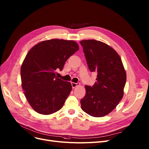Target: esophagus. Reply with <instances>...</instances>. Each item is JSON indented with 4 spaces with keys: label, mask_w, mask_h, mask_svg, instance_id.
<instances>
[{
    "label": "esophagus",
    "mask_w": 149,
    "mask_h": 149,
    "mask_svg": "<svg viewBox=\"0 0 149 149\" xmlns=\"http://www.w3.org/2000/svg\"><path fill=\"white\" fill-rule=\"evenodd\" d=\"M80 85V83H71V86H72V88H76V87H77L78 86H79Z\"/></svg>",
    "instance_id": "esophagus-1"
}]
</instances>
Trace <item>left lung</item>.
I'll use <instances>...</instances> for the list:
<instances>
[{
  "mask_svg": "<svg viewBox=\"0 0 149 149\" xmlns=\"http://www.w3.org/2000/svg\"><path fill=\"white\" fill-rule=\"evenodd\" d=\"M80 44L90 71L97 73L95 84L85 86L81 109L92 116H104L115 109L123 97L126 71L120 55L110 45L94 39L81 40Z\"/></svg>",
  "mask_w": 149,
  "mask_h": 149,
  "instance_id": "obj_1",
  "label": "left lung"
}]
</instances>
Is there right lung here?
<instances>
[{"label":"right lung","mask_w":149,"mask_h":149,"mask_svg":"<svg viewBox=\"0 0 149 149\" xmlns=\"http://www.w3.org/2000/svg\"><path fill=\"white\" fill-rule=\"evenodd\" d=\"M73 40L53 39L36 44L23 61L22 86L33 109L38 113L50 115L60 110L72 86L56 76L66 61L79 50Z\"/></svg>","instance_id":"add662e5"}]
</instances>
